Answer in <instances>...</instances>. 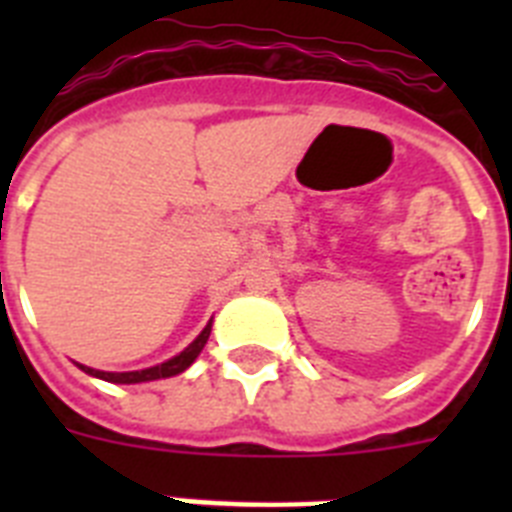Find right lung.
Wrapping results in <instances>:
<instances>
[{"mask_svg":"<svg viewBox=\"0 0 512 512\" xmlns=\"http://www.w3.org/2000/svg\"><path fill=\"white\" fill-rule=\"evenodd\" d=\"M210 330H212V320L205 325V330H202L200 336L194 338V341L184 348L182 354H176L174 359L164 361V364L151 366V369H140V372H99V369H92V366H84V364H79V369L81 372H87L89 377L104 379V382H112V384H138V382H153V379L176 377V374H182L184 369H189V366L194 364V359L200 356L207 338H210Z\"/></svg>","mask_w":512,"mask_h":512,"instance_id":"right-lung-1","label":"right lung"}]
</instances>
